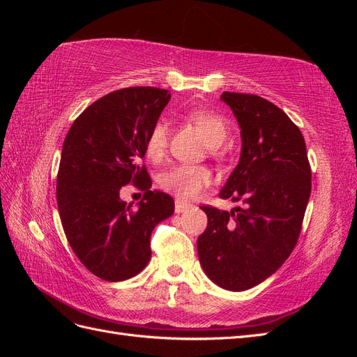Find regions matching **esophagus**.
<instances>
[{
	"mask_svg": "<svg viewBox=\"0 0 357 357\" xmlns=\"http://www.w3.org/2000/svg\"><path fill=\"white\" fill-rule=\"evenodd\" d=\"M189 207H190V205L186 204V202H183V201H180V199L176 201V213H177V214L185 213Z\"/></svg>",
	"mask_w": 357,
	"mask_h": 357,
	"instance_id": "obj_1",
	"label": "esophagus"
}]
</instances>
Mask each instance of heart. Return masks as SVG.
<instances>
[{
	"instance_id": "b5f03b06",
	"label": "heart",
	"mask_w": 357,
	"mask_h": 357,
	"mask_svg": "<svg viewBox=\"0 0 357 357\" xmlns=\"http://www.w3.org/2000/svg\"><path fill=\"white\" fill-rule=\"evenodd\" d=\"M188 119L195 125L207 146L219 147L228 137L229 128L225 119L208 110H192ZM169 138V128L165 121H158L146 139V155L150 160L159 162L167 153ZM211 185V172L204 167L193 165H176L165 171L160 177V186L165 190L174 193L181 199H195L204 189Z\"/></svg>"
}]
</instances>
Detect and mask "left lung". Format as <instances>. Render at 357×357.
<instances>
[{"label":"left lung","instance_id":"1","mask_svg":"<svg viewBox=\"0 0 357 357\" xmlns=\"http://www.w3.org/2000/svg\"><path fill=\"white\" fill-rule=\"evenodd\" d=\"M220 100L238 121L243 146L219 197L244 207H201L208 225L198 236V256L213 283L241 291L273 275L295 248L311 168L299 128L275 104L236 92H223Z\"/></svg>","mask_w":357,"mask_h":357}]
</instances>
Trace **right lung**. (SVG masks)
Instances as JSON below:
<instances>
[{"label": "right lung", "instance_id": "add662e5", "mask_svg": "<svg viewBox=\"0 0 357 357\" xmlns=\"http://www.w3.org/2000/svg\"><path fill=\"white\" fill-rule=\"evenodd\" d=\"M169 98L150 86L112 92L75 119L63 142L56 181L62 228L79 261L105 282L142 273L155 226L174 213V199L150 190L152 180L139 165ZM131 181L145 190L137 209L120 199Z\"/></svg>", "mask_w": 357, "mask_h": 357}]
</instances>
